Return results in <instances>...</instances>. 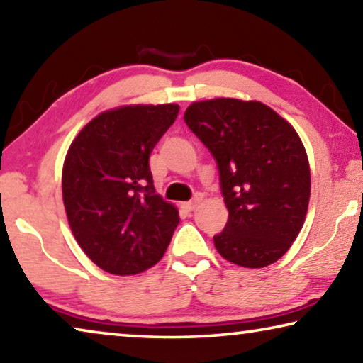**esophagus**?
<instances>
[{
    "label": "esophagus",
    "instance_id": "1",
    "mask_svg": "<svg viewBox=\"0 0 363 363\" xmlns=\"http://www.w3.org/2000/svg\"><path fill=\"white\" fill-rule=\"evenodd\" d=\"M200 200H202V197H200V195H195V197L191 200V202H187V203L182 205V208L186 210V211H194L195 208H197V205H199Z\"/></svg>",
    "mask_w": 363,
    "mask_h": 363
}]
</instances>
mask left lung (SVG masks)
Here are the masks:
<instances>
[{"instance_id": "obj_1", "label": "left lung", "mask_w": 363, "mask_h": 363, "mask_svg": "<svg viewBox=\"0 0 363 363\" xmlns=\"http://www.w3.org/2000/svg\"><path fill=\"white\" fill-rule=\"evenodd\" d=\"M184 121L220 172L229 218L213 238L216 250L245 268L279 260L301 233L308 208L310 166L301 137L260 101H197Z\"/></svg>"}]
</instances>
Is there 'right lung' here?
<instances>
[{"label": "right lung", "mask_w": 363, "mask_h": 363, "mask_svg": "<svg viewBox=\"0 0 363 363\" xmlns=\"http://www.w3.org/2000/svg\"><path fill=\"white\" fill-rule=\"evenodd\" d=\"M179 106L135 105L91 119L69 147L62 200L82 250L111 274H137L161 260L179 224L155 192L148 158Z\"/></svg>", "instance_id": "add662e5"}]
</instances>
